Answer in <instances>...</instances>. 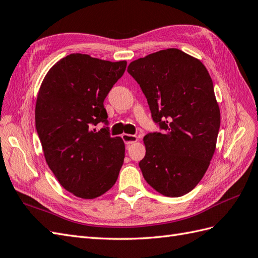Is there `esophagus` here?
I'll use <instances>...</instances> for the list:
<instances>
[{"instance_id":"esophagus-1","label":"esophagus","mask_w":258,"mask_h":258,"mask_svg":"<svg viewBox=\"0 0 258 258\" xmlns=\"http://www.w3.org/2000/svg\"><path fill=\"white\" fill-rule=\"evenodd\" d=\"M122 140L124 141V143L126 145H131V144H134L138 141L137 136L135 135H131V134H122Z\"/></svg>"}]
</instances>
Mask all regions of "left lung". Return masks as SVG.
<instances>
[{
	"label": "left lung",
	"mask_w": 258,
	"mask_h": 258,
	"mask_svg": "<svg viewBox=\"0 0 258 258\" xmlns=\"http://www.w3.org/2000/svg\"><path fill=\"white\" fill-rule=\"evenodd\" d=\"M127 72L147 98L162 133L144 137V179L158 193L190 192L209 167L220 127V110L205 65L179 49H166L131 62Z\"/></svg>",
	"instance_id": "left-lung-1"
}]
</instances>
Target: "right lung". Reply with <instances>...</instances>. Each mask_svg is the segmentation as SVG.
<instances>
[{
    "label": "right lung",
    "instance_id": "right-lung-1",
    "mask_svg": "<svg viewBox=\"0 0 258 258\" xmlns=\"http://www.w3.org/2000/svg\"><path fill=\"white\" fill-rule=\"evenodd\" d=\"M126 69L72 53L47 73L36 102V128L43 155L58 183L79 198L92 200L114 185L124 161L121 137H111L103 101Z\"/></svg>",
    "mask_w": 258,
    "mask_h": 258
}]
</instances>
